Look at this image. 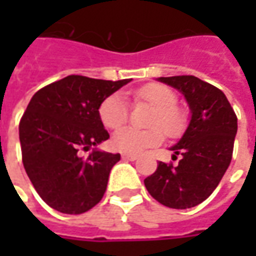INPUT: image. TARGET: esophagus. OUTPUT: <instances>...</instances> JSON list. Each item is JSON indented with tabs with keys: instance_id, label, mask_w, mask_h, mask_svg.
Segmentation results:
<instances>
[{
	"instance_id": "1",
	"label": "esophagus",
	"mask_w": 256,
	"mask_h": 256,
	"mask_svg": "<svg viewBox=\"0 0 256 256\" xmlns=\"http://www.w3.org/2000/svg\"><path fill=\"white\" fill-rule=\"evenodd\" d=\"M138 156L134 155V154H122V160L124 161H135Z\"/></svg>"
}]
</instances>
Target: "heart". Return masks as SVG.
<instances>
[{
  "label": "heart",
  "mask_w": 256,
  "mask_h": 256,
  "mask_svg": "<svg viewBox=\"0 0 256 256\" xmlns=\"http://www.w3.org/2000/svg\"><path fill=\"white\" fill-rule=\"evenodd\" d=\"M134 101L152 106L146 131L124 128L114 134L111 138L112 150L124 154H141L152 148L164 140V132L168 136H178L186 126V115L176 105L178 96L170 86L162 84H146L134 92ZM100 120L108 130L122 126L128 120V105L121 94H111L104 100L98 108Z\"/></svg>",
  "instance_id": "b5f03b06"
}]
</instances>
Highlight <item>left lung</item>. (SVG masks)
I'll return each instance as SVG.
<instances>
[{"label": "left lung", "mask_w": 256, "mask_h": 256, "mask_svg": "<svg viewBox=\"0 0 256 256\" xmlns=\"http://www.w3.org/2000/svg\"><path fill=\"white\" fill-rule=\"evenodd\" d=\"M161 82L180 90L191 108V122L171 150L181 156L178 165L158 162L144 180L154 200L174 210L204 202L221 182L234 152L238 130L235 111L220 88L194 75L161 76Z\"/></svg>", "instance_id": "1"}]
</instances>
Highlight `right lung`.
<instances>
[{
  "instance_id": "add662e5",
  "label": "right lung",
  "mask_w": 256,
  "mask_h": 256,
  "mask_svg": "<svg viewBox=\"0 0 256 256\" xmlns=\"http://www.w3.org/2000/svg\"><path fill=\"white\" fill-rule=\"evenodd\" d=\"M130 81L68 75L31 98L20 121L22 164L35 191L51 208L78 215L102 200L121 155L82 152L110 138L98 108Z\"/></svg>"
}]
</instances>
